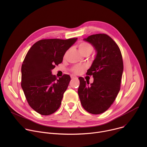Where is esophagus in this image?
I'll list each match as a JSON object with an SVG mask.
<instances>
[{
	"instance_id": "1",
	"label": "esophagus",
	"mask_w": 147,
	"mask_h": 147,
	"mask_svg": "<svg viewBox=\"0 0 147 147\" xmlns=\"http://www.w3.org/2000/svg\"><path fill=\"white\" fill-rule=\"evenodd\" d=\"M70 77H71V78H77V76H76L74 75H73V74L70 75Z\"/></svg>"
}]
</instances>
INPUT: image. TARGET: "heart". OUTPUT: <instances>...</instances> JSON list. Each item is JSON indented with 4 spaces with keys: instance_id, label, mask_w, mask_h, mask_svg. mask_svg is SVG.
<instances>
[{
    "instance_id": "1",
    "label": "heart",
    "mask_w": 147,
    "mask_h": 147,
    "mask_svg": "<svg viewBox=\"0 0 147 147\" xmlns=\"http://www.w3.org/2000/svg\"><path fill=\"white\" fill-rule=\"evenodd\" d=\"M79 51L81 53H84L87 51H92V46L87 42H82L78 45ZM84 69V66L82 65H77L73 68V71L75 73H80Z\"/></svg>"
}]
</instances>
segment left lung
<instances>
[{
    "label": "left lung",
    "mask_w": 147,
    "mask_h": 147,
    "mask_svg": "<svg viewBox=\"0 0 147 147\" xmlns=\"http://www.w3.org/2000/svg\"><path fill=\"white\" fill-rule=\"evenodd\" d=\"M94 48L96 56L87 74L92 76L94 82L89 86L79 77L78 94L82 107L88 112L98 115L107 111L119 91L123 72L120 50L108 35H92L83 39Z\"/></svg>",
    "instance_id": "obj_1"
}]
</instances>
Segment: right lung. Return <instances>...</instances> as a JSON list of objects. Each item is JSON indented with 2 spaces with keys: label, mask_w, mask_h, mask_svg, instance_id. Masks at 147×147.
Instances as JSON below:
<instances>
[{
  "label": "right lung",
  "mask_w": 147,
  "mask_h": 147,
  "mask_svg": "<svg viewBox=\"0 0 147 147\" xmlns=\"http://www.w3.org/2000/svg\"><path fill=\"white\" fill-rule=\"evenodd\" d=\"M77 38L42 39L30 49L22 66V87L30 106L42 115H50L60 107L71 78L57 79L52 70L63 61Z\"/></svg>",
  "instance_id": "add662e5"
}]
</instances>
